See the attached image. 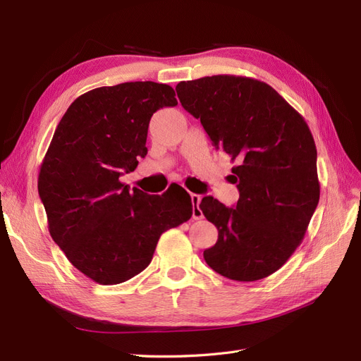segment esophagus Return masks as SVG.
I'll return each instance as SVG.
<instances>
[{
	"label": "esophagus",
	"instance_id": "esophagus-1",
	"mask_svg": "<svg viewBox=\"0 0 361 361\" xmlns=\"http://www.w3.org/2000/svg\"><path fill=\"white\" fill-rule=\"evenodd\" d=\"M191 202H192V218H195V220H202L203 218V212L200 211L202 195L191 194Z\"/></svg>",
	"mask_w": 361,
	"mask_h": 361
}]
</instances>
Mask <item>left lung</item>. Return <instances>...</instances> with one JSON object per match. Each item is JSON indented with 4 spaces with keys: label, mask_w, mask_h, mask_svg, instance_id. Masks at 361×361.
Masks as SVG:
<instances>
[{
    "label": "left lung",
    "mask_w": 361,
    "mask_h": 361,
    "mask_svg": "<svg viewBox=\"0 0 361 361\" xmlns=\"http://www.w3.org/2000/svg\"><path fill=\"white\" fill-rule=\"evenodd\" d=\"M176 92L215 149L238 162L235 207L211 195L200 203L218 231L216 244L203 251L206 264L231 280L265 279L297 250L319 202L310 129L271 85L253 78L204 76L180 81Z\"/></svg>",
    "instance_id": "1"
}]
</instances>
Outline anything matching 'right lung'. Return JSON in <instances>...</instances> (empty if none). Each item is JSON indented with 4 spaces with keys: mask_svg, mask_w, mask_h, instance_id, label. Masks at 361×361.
I'll list each match as a JSON object with an SVG mask.
<instances>
[{
    "mask_svg": "<svg viewBox=\"0 0 361 361\" xmlns=\"http://www.w3.org/2000/svg\"><path fill=\"white\" fill-rule=\"evenodd\" d=\"M174 90L154 81L99 87L72 102L42 162L37 188L49 233L71 264L99 285L140 274L159 236L192 215L182 187L161 195L118 179L147 154L150 117L176 106Z\"/></svg>",
    "mask_w": 361,
    "mask_h": 361,
    "instance_id": "right-lung-1",
    "label": "right lung"
}]
</instances>
